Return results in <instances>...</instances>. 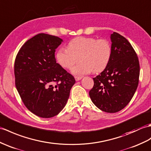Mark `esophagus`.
Here are the masks:
<instances>
[{
  "instance_id": "1",
  "label": "esophagus",
  "mask_w": 151,
  "mask_h": 151,
  "mask_svg": "<svg viewBox=\"0 0 151 151\" xmlns=\"http://www.w3.org/2000/svg\"><path fill=\"white\" fill-rule=\"evenodd\" d=\"M75 78L76 81H78V80H81L82 78V76H75Z\"/></svg>"
}]
</instances>
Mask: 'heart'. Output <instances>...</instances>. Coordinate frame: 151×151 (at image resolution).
Listing matches in <instances>:
<instances>
[{
	"instance_id": "obj_1",
	"label": "heart",
	"mask_w": 151,
	"mask_h": 151,
	"mask_svg": "<svg viewBox=\"0 0 151 151\" xmlns=\"http://www.w3.org/2000/svg\"><path fill=\"white\" fill-rule=\"evenodd\" d=\"M111 54V45L107 40L79 37L69 42L68 49H60L56 57L58 64L65 69L71 68L80 58L81 62L71 69V73L81 76L91 71H102L109 63Z\"/></svg>"
}]
</instances>
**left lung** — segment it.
<instances>
[{
  "instance_id": "8db88e82",
  "label": "left lung",
  "mask_w": 151,
  "mask_h": 151,
  "mask_svg": "<svg viewBox=\"0 0 151 151\" xmlns=\"http://www.w3.org/2000/svg\"><path fill=\"white\" fill-rule=\"evenodd\" d=\"M110 62L99 75L93 78L89 93L93 103L102 111L114 113L127 106L139 82V64L134 49L118 33L111 35Z\"/></svg>"
}]
</instances>
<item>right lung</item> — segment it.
I'll list each match as a JSON object with an SVG mask.
<instances>
[{"mask_svg": "<svg viewBox=\"0 0 151 151\" xmlns=\"http://www.w3.org/2000/svg\"><path fill=\"white\" fill-rule=\"evenodd\" d=\"M63 40L40 33L26 42L17 54L15 86L24 104L41 118L57 115L67 104L75 78L56 61Z\"/></svg>", "mask_w": 151, "mask_h": 151, "instance_id": "right-lung-1", "label": "right lung"}]
</instances>
